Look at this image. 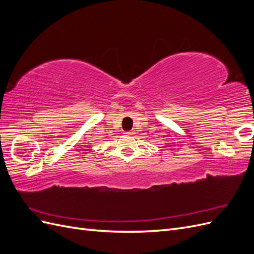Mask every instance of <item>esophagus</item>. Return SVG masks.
Listing matches in <instances>:
<instances>
[{
    "label": "esophagus",
    "instance_id": "obj_1",
    "mask_svg": "<svg viewBox=\"0 0 254 254\" xmlns=\"http://www.w3.org/2000/svg\"><path fill=\"white\" fill-rule=\"evenodd\" d=\"M127 134H129V135H132V134H134V132L133 131H128V132H126Z\"/></svg>",
    "mask_w": 254,
    "mask_h": 254
}]
</instances>
